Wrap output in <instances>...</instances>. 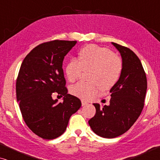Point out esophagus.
Masks as SVG:
<instances>
[{
    "label": "esophagus",
    "mask_w": 160,
    "mask_h": 160,
    "mask_svg": "<svg viewBox=\"0 0 160 160\" xmlns=\"http://www.w3.org/2000/svg\"><path fill=\"white\" fill-rule=\"evenodd\" d=\"M82 106H86L87 104H88V102L85 101V100H82Z\"/></svg>",
    "instance_id": "1"
}]
</instances>
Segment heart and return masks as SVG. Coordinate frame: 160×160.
Listing matches in <instances>:
<instances>
[{"mask_svg":"<svg viewBox=\"0 0 160 160\" xmlns=\"http://www.w3.org/2000/svg\"><path fill=\"white\" fill-rule=\"evenodd\" d=\"M83 71H89V78L92 82H78L70 89L72 95L83 100L95 95L98 88L107 90L119 80L122 71V60L110 49L89 44L79 52V61L72 58L65 66V74L70 82H74Z\"/></svg>","mask_w":160,"mask_h":160,"instance_id":"obj_1","label":"heart"}]
</instances>
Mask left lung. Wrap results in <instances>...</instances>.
Wrapping results in <instances>:
<instances>
[{"label":"left lung","instance_id":"8db88e82","mask_svg":"<svg viewBox=\"0 0 160 160\" xmlns=\"http://www.w3.org/2000/svg\"><path fill=\"white\" fill-rule=\"evenodd\" d=\"M122 58L121 76L111 89L109 106L96 108L89 124L100 137L113 138L126 132L141 115L147 89V79L143 65L138 56L129 48L112 43Z\"/></svg>","mask_w":160,"mask_h":160}]
</instances>
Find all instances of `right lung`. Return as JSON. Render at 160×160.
<instances>
[{"label": "right lung", "instance_id": "obj_1", "mask_svg": "<svg viewBox=\"0 0 160 160\" xmlns=\"http://www.w3.org/2000/svg\"><path fill=\"white\" fill-rule=\"evenodd\" d=\"M77 41L54 40L41 43L25 57L16 82L17 100L25 124L46 140L60 136L69 119L82 106L81 100L68 94L62 62ZM54 93L63 102L53 100Z\"/></svg>", "mask_w": 160, "mask_h": 160}]
</instances>
